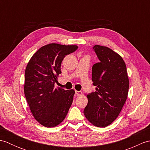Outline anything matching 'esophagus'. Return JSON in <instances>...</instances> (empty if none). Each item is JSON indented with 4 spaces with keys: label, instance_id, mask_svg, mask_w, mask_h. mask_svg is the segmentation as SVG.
I'll return each mask as SVG.
<instances>
[{
    "label": "esophagus",
    "instance_id": "34e87169",
    "mask_svg": "<svg viewBox=\"0 0 150 150\" xmlns=\"http://www.w3.org/2000/svg\"><path fill=\"white\" fill-rule=\"evenodd\" d=\"M75 93H76V95H78V96H79V95H82V93L81 91H77V90H76V91H75Z\"/></svg>",
    "mask_w": 150,
    "mask_h": 150
}]
</instances>
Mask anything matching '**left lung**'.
Returning a JSON list of instances; mask_svg holds the SVG:
<instances>
[{"label": "left lung", "mask_w": 150, "mask_h": 150, "mask_svg": "<svg viewBox=\"0 0 150 150\" xmlns=\"http://www.w3.org/2000/svg\"><path fill=\"white\" fill-rule=\"evenodd\" d=\"M93 49L99 60L92 67L91 80L97 88L87 95L84 114L93 125L104 128L119 116L128 97L129 79L119 54L106 46L95 45Z\"/></svg>", "instance_id": "1"}]
</instances>
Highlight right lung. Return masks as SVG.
<instances>
[{
  "label": "right lung",
  "instance_id": "add662e5",
  "mask_svg": "<svg viewBox=\"0 0 150 150\" xmlns=\"http://www.w3.org/2000/svg\"><path fill=\"white\" fill-rule=\"evenodd\" d=\"M78 48L75 45L52 43L41 47L31 57L25 71L24 94L35 119L52 128L61 123L71 106L75 91L55 88L66 55Z\"/></svg>",
  "mask_w": 150,
  "mask_h": 150
}]
</instances>
